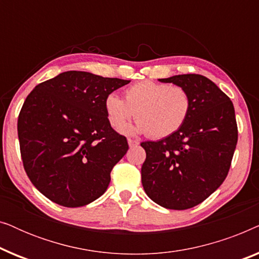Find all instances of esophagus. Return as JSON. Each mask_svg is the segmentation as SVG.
Masks as SVG:
<instances>
[{"label":"esophagus","instance_id":"34e87169","mask_svg":"<svg viewBox=\"0 0 259 259\" xmlns=\"http://www.w3.org/2000/svg\"><path fill=\"white\" fill-rule=\"evenodd\" d=\"M127 141H128L130 147H133V146H137V145H139V141L136 140V139H131V138Z\"/></svg>","mask_w":259,"mask_h":259}]
</instances>
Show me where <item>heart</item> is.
<instances>
[{
    "instance_id": "heart-1",
    "label": "heart",
    "mask_w": 259,
    "mask_h": 259,
    "mask_svg": "<svg viewBox=\"0 0 259 259\" xmlns=\"http://www.w3.org/2000/svg\"><path fill=\"white\" fill-rule=\"evenodd\" d=\"M125 101L109 94L105 109L113 128L122 131L137 120L134 131L152 139L172 136L183 127L191 111V97L185 88L154 81H141L125 91Z\"/></svg>"
}]
</instances>
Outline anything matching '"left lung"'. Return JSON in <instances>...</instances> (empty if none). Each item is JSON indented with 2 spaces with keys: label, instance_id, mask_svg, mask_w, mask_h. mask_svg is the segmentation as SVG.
I'll list each match as a JSON object with an SVG mask.
<instances>
[{
  "label": "left lung",
  "instance_id": "left-lung-1",
  "mask_svg": "<svg viewBox=\"0 0 259 259\" xmlns=\"http://www.w3.org/2000/svg\"><path fill=\"white\" fill-rule=\"evenodd\" d=\"M159 81L185 88L191 111L172 136L141 143L146 151L141 183L154 203L186 210L211 196L228 176L238 140L235 108L217 84L199 74Z\"/></svg>",
  "mask_w": 259,
  "mask_h": 259
}]
</instances>
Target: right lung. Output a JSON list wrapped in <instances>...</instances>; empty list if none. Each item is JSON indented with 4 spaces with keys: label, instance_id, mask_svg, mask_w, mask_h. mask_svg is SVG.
Instances as JSON below:
<instances>
[{
    "label": "right lung",
    "instance_id": "obj_1",
    "mask_svg": "<svg viewBox=\"0 0 259 259\" xmlns=\"http://www.w3.org/2000/svg\"><path fill=\"white\" fill-rule=\"evenodd\" d=\"M130 82L69 70L30 92L17 134L24 171L45 197L79 207L106 192L128 144L111 127L105 100Z\"/></svg>",
    "mask_w": 259,
    "mask_h": 259
}]
</instances>
